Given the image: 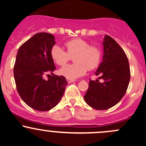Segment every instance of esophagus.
Returning <instances> with one entry per match:
<instances>
[{"mask_svg": "<svg viewBox=\"0 0 146 146\" xmlns=\"http://www.w3.org/2000/svg\"><path fill=\"white\" fill-rule=\"evenodd\" d=\"M76 80H70V79H68L67 78V82H68V83H70V82H75Z\"/></svg>", "mask_w": 146, "mask_h": 146, "instance_id": "esophagus-1", "label": "esophagus"}]
</instances>
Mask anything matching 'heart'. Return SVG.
<instances>
[{"instance_id": "b5f03b06", "label": "heart", "mask_w": 146, "mask_h": 146, "mask_svg": "<svg viewBox=\"0 0 146 146\" xmlns=\"http://www.w3.org/2000/svg\"><path fill=\"white\" fill-rule=\"evenodd\" d=\"M67 51L59 46L55 45L51 49V56L54 63L64 66L72 57L76 64L61 68L59 73L66 78L75 80L86 73L87 70H93L99 66L101 61L100 48L82 39H75L65 43Z\"/></svg>"}]
</instances>
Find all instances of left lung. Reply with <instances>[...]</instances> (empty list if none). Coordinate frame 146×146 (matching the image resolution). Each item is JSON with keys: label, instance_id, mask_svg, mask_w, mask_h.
<instances>
[{"label": "left lung", "instance_id": "1", "mask_svg": "<svg viewBox=\"0 0 146 146\" xmlns=\"http://www.w3.org/2000/svg\"><path fill=\"white\" fill-rule=\"evenodd\" d=\"M102 61L95 71L99 80H90L84 96L92 108L105 110L117 104L127 90L130 81V67L126 54L114 39L105 35L103 39Z\"/></svg>", "mask_w": 146, "mask_h": 146}]
</instances>
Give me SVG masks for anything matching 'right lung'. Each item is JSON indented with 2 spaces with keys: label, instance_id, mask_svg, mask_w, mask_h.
Masks as SVG:
<instances>
[{
  "label": "right lung",
  "instance_id": "add662e5",
  "mask_svg": "<svg viewBox=\"0 0 146 146\" xmlns=\"http://www.w3.org/2000/svg\"><path fill=\"white\" fill-rule=\"evenodd\" d=\"M56 44L54 35L39 32L19 48L14 66L17 90L25 104L41 111L54 108L61 100L68 82L64 76H43L56 69L51 49Z\"/></svg>",
  "mask_w": 146,
  "mask_h": 146
}]
</instances>
